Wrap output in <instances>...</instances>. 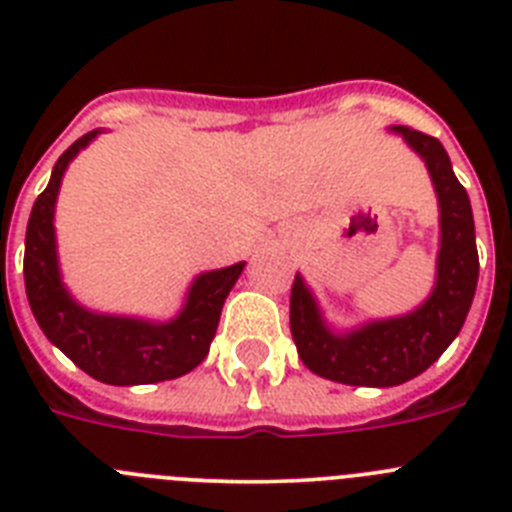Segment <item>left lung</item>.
I'll return each instance as SVG.
<instances>
[{
  "label": "left lung",
  "mask_w": 512,
  "mask_h": 512,
  "mask_svg": "<svg viewBox=\"0 0 512 512\" xmlns=\"http://www.w3.org/2000/svg\"><path fill=\"white\" fill-rule=\"evenodd\" d=\"M425 161L441 210L436 284L408 315L369 320L351 330L330 328L318 300L297 274L289 297V328L302 364L318 377L354 387H395L423 374L459 336L479 277L474 217L467 189L438 138L392 125Z\"/></svg>",
  "instance_id": "left-lung-1"
}]
</instances>
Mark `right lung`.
I'll use <instances>...</instances> for the list:
<instances>
[{
    "label": "right lung",
    "instance_id": "right-lung-1",
    "mask_svg": "<svg viewBox=\"0 0 512 512\" xmlns=\"http://www.w3.org/2000/svg\"><path fill=\"white\" fill-rule=\"evenodd\" d=\"M102 128L81 135L53 166L51 182L35 200L25 233V292L45 338L81 372L104 384L133 387L176 379L205 361L215 338L225 297L243 271L241 264L194 277L179 315L166 323L128 315H104L79 305L61 279L56 251V215L61 179L81 148Z\"/></svg>",
    "mask_w": 512,
    "mask_h": 512
}]
</instances>
